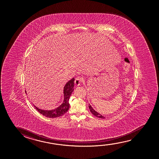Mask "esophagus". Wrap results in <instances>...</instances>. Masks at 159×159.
<instances>
[{
	"instance_id": "1",
	"label": "esophagus",
	"mask_w": 159,
	"mask_h": 159,
	"mask_svg": "<svg viewBox=\"0 0 159 159\" xmlns=\"http://www.w3.org/2000/svg\"><path fill=\"white\" fill-rule=\"evenodd\" d=\"M83 81V78L82 77H81V76H78L77 78H75L74 83H75V84L76 86H79V85H80L81 83Z\"/></svg>"
}]
</instances>
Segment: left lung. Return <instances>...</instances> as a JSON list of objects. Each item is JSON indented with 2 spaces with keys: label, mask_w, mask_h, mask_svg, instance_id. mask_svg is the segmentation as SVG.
I'll return each mask as SVG.
<instances>
[{
  "label": "left lung",
  "mask_w": 159,
  "mask_h": 159,
  "mask_svg": "<svg viewBox=\"0 0 159 159\" xmlns=\"http://www.w3.org/2000/svg\"><path fill=\"white\" fill-rule=\"evenodd\" d=\"M89 110H90V111H91V112L94 116H95L96 117H97L98 118H102V119H104L105 118L104 117V116H102V115H100V113H98L97 112V111H95L94 110L92 107L90 105V104H89Z\"/></svg>",
  "instance_id": "obj_1"
}]
</instances>
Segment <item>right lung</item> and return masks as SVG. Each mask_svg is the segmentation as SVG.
Returning <instances> with one entry per match:
<instances>
[{
	"instance_id": "obj_1",
	"label": "right lung",
	"mask_w": 159,
	"mask_h": 159,
	"mask_svg": "<svg viewBox=\"0 0 159 159\" xmlns=\"http://www.w3.org/2000/svg\"><path fill=\"white\" fill-rule=\"evenodd\" d=\"M74 78H72L69 81L66 83L65 87L63 88V96L64 99L62 104L56 109L52 110H43L39 109L34 105L35 109L41 113L42 115L46 116L47 117L56 118L63 115L67 112L68 110L70 108L69 99L72 92L74 90ZM25 93H26V91Z\"/></svg>"
}]
</instances>
